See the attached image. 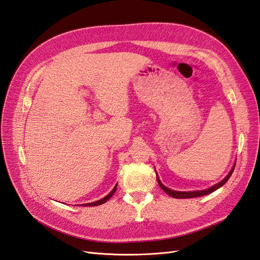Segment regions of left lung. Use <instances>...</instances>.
Returning a JSON list of instances; mask_svg holds the SVG:
<instances>
[{"label": "left lung", "mask_w": 260, "mask_h": 260, "mask_svg": "<svg viewBox=\"0 0 260 260\" xmlns=\"http://www.w3.org/2000/svg\"><path fill=\"white\" fill-rule=\"evenodd\" d=\"M235 164H237V162H235ZM235 164H234L233 168L231 169V171L229 172V175H228V176H226L222 181H220L219 183H217V184H215L214 186H211V187L207 188V190H204V191H194V192H179V191H174V190H170V188H168V187L165 186V185L160 182V180H159L158 176L156 177V179H157V182H158L159 186L161 187V190L166 192L168 195H170L171 198H174V199H191V198H200V196H204V195H207V194H209V193H212L214 191H216L217 188H219L220 186H222V185L226 182V181L230 179V177H231V175H232V172H233V170H234V168H235Z\"/></svg>", "instance_id": "left-lung-1"}]
</instances>
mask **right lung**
Here are the masks:
<instances>
[{
  "label": "right lung",
  "instance_id": "1",
  "mask_svg": "<svg viewBox=\"0 0 260 260\" xmlns=\"http://www.w3.org/2000/svg\"><path fill=\"white\" fill-rule=\"evenodd\" d=\"M117 190V184L115 185V187L113 188V191L109 193L108 195H106L104 199H102V200H100V201H96V202H93V203H89V204H83V206H98V205H102V204H104V203H106L109 199L112 198V196L114 195V193H115V191Z\"/></svg>",
  "mask_w": 260,
  "mask_h": 260
}]
</instances>
